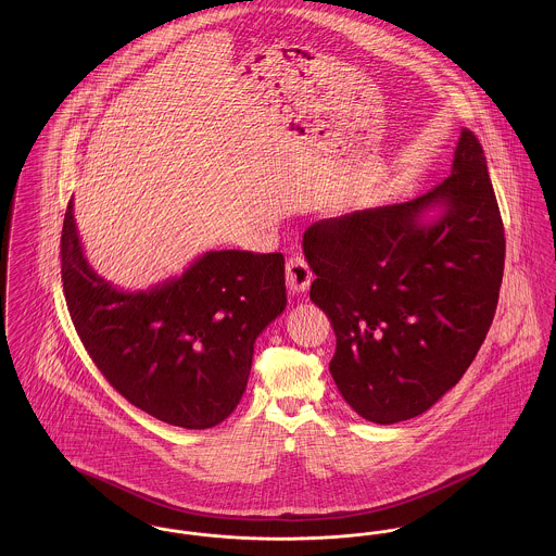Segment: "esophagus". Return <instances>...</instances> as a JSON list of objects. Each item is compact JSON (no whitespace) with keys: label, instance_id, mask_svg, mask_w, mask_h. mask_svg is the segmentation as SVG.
<instances>
[{"label":"esophagus","instance_id":"1","mask_svg":"<svg viewBox=\"0 0 556 556\" xmlns=\"http://www.w3.org/2000/svg\"><path fill=\"white\" fill-rule=\"evenodd\" d=\"M286 281L292 292H304L313 281V270L306 260L300 256H290L286 262Z\"/></svg>","mask_w":556,"mask_h":556}]
</instances>
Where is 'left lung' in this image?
Returning <instances> with one entry per match:
<instances>
[{"label":"left lung","mask_w":556,"mask_h":556,"mask_svg":"<svg viewBox=\"0 0 556 556\" xmlns=\"http://www.w3.org/2000/svg\"><path fill=\"white\" fill-rule=\"evenodd\" d=\"M435 204L441 217L421 223ZM302 245L317 275L311 300L337 334L332 379L359 417L413 419L459 383L491 328L506 256L471 130H462L453 172L428 194L319 219Z\"/></svg>","instance_id":"1"}]
</instances>
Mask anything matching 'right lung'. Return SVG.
Returning a JSON list of instances; mask_svg holds the SVG:
<instances>
[{"mask_svg":"<svg viewBox=\"0 0 556 556\" xmlns=\"http://www.w3.org/2000/svg\"><path fill=\"white\" fill-rule=\"evenodd\" d=\"M283 264L279 252H207L128 294L88 266L74 201L61 230L63 294L90 359L132 406L177 428H214L237 408L254 342L288 302Z\"/></svg>","mask_w":556,"mask_h":556,"instance_id":"right-lung-1","label":"right lung"}]
</instances>
